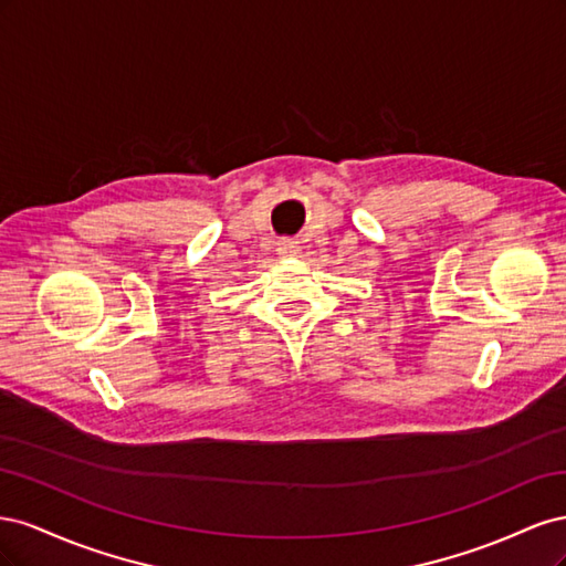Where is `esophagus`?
Returning a JSON list of instances; mask_svg holds the SVG:
<instances>
[{
  "label": "esophagus",
  "mask_w": 566,
  "mask_h": 566,
  "mask_svg": "<svg viewBox=\"0 0 566 566\" xmlns=\"http://www.w3.org/2000/svg\"><path fill=\"white\" fill-rule=\"evenodd\" d=\"M276 252H279V256H283V260H290V256H297L300 254V243L297 241H279V245H276Z\"/></svg>",
  "instance_id": "esophagus-1"
}]
</instances>
